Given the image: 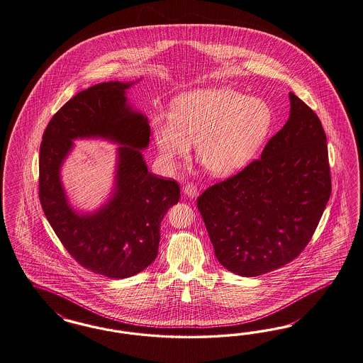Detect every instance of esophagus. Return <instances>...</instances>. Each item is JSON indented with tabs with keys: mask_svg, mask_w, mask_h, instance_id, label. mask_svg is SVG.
Segmentation results:
<instances>
[{
	"mask_svg": "<svg viewBox=\"0 0 363 363\" xmlns=\"http://www.w3.org/2000/svg\"><path fill=\"white\" fill-rule=\"evenodd\" d=\"M182 193L190 197V199H196L199 196V189L194 185V184H186L184 188H182Z\"/></svg>",
	"mask_w": 363,
	"mask_h": 363,
	"instance_id": "obj_1",
	"label": "esophagus"
}]
</instances>
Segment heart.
Instances as JSON below:
<instances>
[{
  "label": "heart",
  "instance_id": "1",
  "mask_svg": "<svg viewBox=\"0 0 363 363\" xmlns=\"http://www.w3.org/2000/svg\"><path fill=\"white\" fill-rule=\"evenodd\" d=\"M274 125V110L260 98L229 87L197 89L172 101L170 116L152 122L163 162L177 166L196 145L199 162L216 177L233 174L257 155Z\"/></svg>",
  "mask_w": 363,
  "mask_h": 363
}]
</instances>
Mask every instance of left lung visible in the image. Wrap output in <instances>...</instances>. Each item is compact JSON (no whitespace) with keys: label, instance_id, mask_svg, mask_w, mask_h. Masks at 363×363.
Returning <instances> with one entry per match:
<instances>
[{"label":"left lung","instance_id":"left-lung-1","mask_svg":"<svg viewBox=\"0 0 363 363\" xmlns=\"http://www.w3.org/2000/svg\"><path fill=\"white\" fill-rule=\"evenodd\" d=\"M284 127L262 158L197 200L217 260L240 276L263 275L296 259L331 194L327 138L318 115L289 92Z\"/></svg>","mask_w":363,"mask_h":363}]
</instances>
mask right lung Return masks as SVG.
<instances>
[{
    "instance_id": "right-lung-1",
    "label": "right lung",
    "mask_w": 363,
    "mask_h": 363,
    "mask_svg": "<svg viewBox=\"0 0 363 363\" xmlns=\"http://www.w3.org/2000/svg\"><path fill=\"white\" fill-rule=\"evenodd\" d=\"M131 86L108 82L76 94L52 116L38 160V197L56 236L82 267L111 279L137 275L155 260L163 217L179 201L174 179L152 174L143 161L150 125L127 104ZM77 137L123 145L112 199L87 215L69 206L60 181V167Z\"/></svg>"
}]
</instances>
